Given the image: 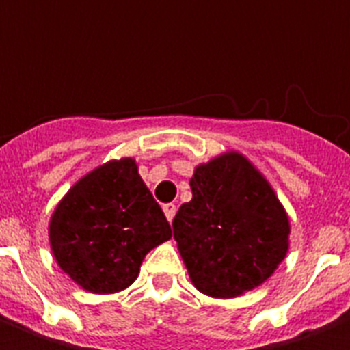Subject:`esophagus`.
<instances>
[{
  "label": "esophagus",
  "instance_id": "1",
  "mask_svg": "<svg viewBox=\"0 0 350 350\" xmlns=\"http://www.w3.org/2000/svg\"><path fill=\"white\" fill-rule=\"evenodd\" d=\"M163 211H165V217H167L168 221H172L176 215V206L174 204H165V206H163Z\"/></svg>",
  "mask_w": 350,
  "mask_h": 350
}]
</instances>
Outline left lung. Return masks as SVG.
<instances>
[{"mask_svg":"<svg viewBox=\"0 0 350 350\" xmlns=\"http://www.w3.org/2000/svg\"><path fill=\"white\" fill-rule=\"evenodd\" d=\"M189 183L193 200L172 228L196 289L232 299L261 286L289 248V219L273 187L237 152L198 165Z\"/></svg>","mask_w":350,"mask_h":350,"instance_id":"left-lung-1","label":"left lung"}]
</instances>
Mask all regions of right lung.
Wrapping results in <instances>:
<instances>
[{
    "label": "right lung",
    "instance_id": "1",
    "mask_svg": "<svg viewBox=\"0 0 350 350\" xmlns=\"http://www.w3.org/2000/svg\"><path fill=\"white\" fill-rule=\"evenodd\" d=\"M170 235L167 217L131 157L83 176L50 221L59 267L90 293H116L131 286L144 256Z\"/></svg>",
    "mask_w": 350,
    "mask_h": 350
}]
</instances>
